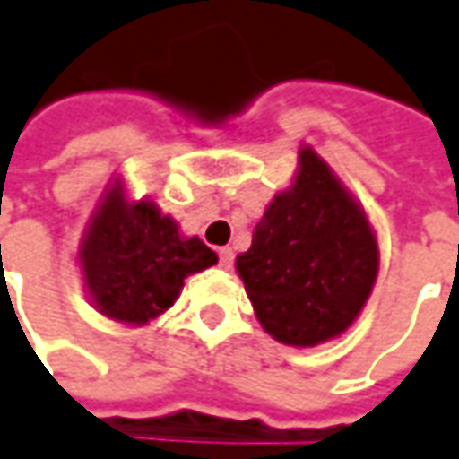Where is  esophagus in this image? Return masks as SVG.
<instances>
[{"instance_id":"esophagus-1","label":"esophagus","mask_w":459,"mask_h":459,"mask_svg":"<svg viewBox=\"0 0 459 459\" xmlns=\"http://www.w3.org/2000/svg\"><path fill=\"white\" fill-rule=\"evenodd\" d=\"M218 261H221L223 269H230V266H233V251H230L229 246H226V248H218Z\"/></svg>"}]
</instances>
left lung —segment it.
<instances>
[{"mask_svg": "<svg viewBox=\"0 0 459 459\" xmlns=\"http://www.w3.org/2000/svg\"><path fill=\"white\" fill-rule=\"evenodd\" d=\"M236 271L264 332L289 347L344 334L372 294L379 246L361 204L311 145L273 195Z\"/></svg>", "mask_w": 459, "mask_h": 459, "instance_id": "left-lung-1", "label": "left lung"}]
</instances>
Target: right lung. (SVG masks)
Here are the masks:
<instances>
[{
	"instance_id": "1",
	"label": "right lung",
	"mask_w": 459,
	"mask_h": 459,
	"mask_svg": "<svg viewBox=\"0 0 459 459\" xmlns=\"http://www.w3.org/2000/svg\"><path fill=\"white\" fill-rule=\"evenodd\" d=\"M87 296L102 316L143 326L176 304L190 273L218 264L198 236H183L151 198L130 201L112 178L77 248Z\"/></svg>"
}]
</instances>
